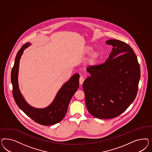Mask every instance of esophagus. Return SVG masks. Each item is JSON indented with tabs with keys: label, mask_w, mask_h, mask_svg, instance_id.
Masks as SVG:
<instances>
[{
	"label": "esophagus",
	"mask_w": 152,
	"mask_h": 152,
	"mask_svg": "<svg viewBox=\"0 0 152 152\" xmlns=\"http://www.w3.org/2000/svg\"><path fill=\"white\" fill-rule=\"evenodd\" d=\"M84 81V78L83 77V76H80V78H79V83H80V85H82Z\"/></svg>",
	"instance_id": "1"
}]
</instances>
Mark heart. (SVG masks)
Here are the masks:
<instances>
[{
	"label": "heart",
	"instance_id": "heart-1",
	"mask_svg": "<svg viewBox=\"0 0 152 152\" xmlns=\"http://www.w3.org/2000/svg\"><path fill=\"white\" fill-rule=\"evenodd\" d=\"M92 51V47L88 46L86 49V51L85 53L86 54H90ZM100 57V53L98 52H94L92 53V55L90 56V57H89L88 60V64L89 66H94L96 64L97 61L99 60Z\"/></svg>",
	"mask_w": 152,
	"mask_h": 152
}]
</instances>
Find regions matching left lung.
<instances>
[{
    "label": "left lung",
    "mask_w": 152,
    "mask_h": 152,
    "mask_svg": "<svg viewBox=\"0 0 152 152\" xmlns=\"http://www.w3.org/2000/svg\"><path fill=\"white\" fill-rule=\"evenodd\" d=\"M106 43L113 47L109 58L88 67L90 76L83 86L88 112L102 119L117 117L127 109L136 97L140 77L137 56L129 45L114 39Z\"/></svg>",
    "instance_id": "8db88e82"
}]
</instances>
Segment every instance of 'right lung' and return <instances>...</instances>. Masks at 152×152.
I'll return each instance as SVG.
<instances>
[{
	"instance_id": "1",
	"label": "right lung",
	"mask_w": 152,
	"mask_h": 152,
	"mask_svg": "<svg viewBox=\"0 0 152 152\" xmlns=\"http://www.w3.org/2000/svg\"><path fill=\"white\" fill-rule=\"evenodd\" d=\"M31 44L27 43L19 50L15 58L11 72V81L13 85V95L19 107L35 122L43 125H52L59 123L66 115L69 102L79 87V74L74 75L63 85L57 92L51 104L43 109L34 108L24 100L19 89L18 83L19 64L24 50Z\"/></svg>"
}]
</instances>
